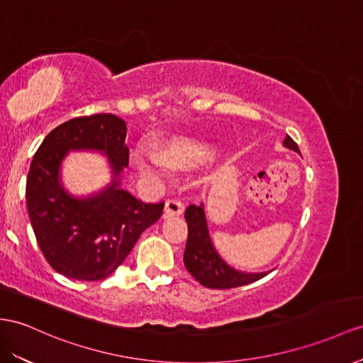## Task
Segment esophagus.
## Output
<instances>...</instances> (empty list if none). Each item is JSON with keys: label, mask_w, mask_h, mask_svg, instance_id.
<instances>
[{"label": "esophagus", "mask_w": 363, "mask_h": 363, "mask_svg": "<svg viewBox=\"0 0 363 363\" xmlns=\"http://www.w3.org/2000/svg\"><path fill=\"white\" fill-rule=\"evenodd\" d=\"M184 203L179 199H169L165 202V208H164V216L169 218V216H179L182 215L184 211Z\"/></svg>", "instance_id": "obj_1"}]
</instances>
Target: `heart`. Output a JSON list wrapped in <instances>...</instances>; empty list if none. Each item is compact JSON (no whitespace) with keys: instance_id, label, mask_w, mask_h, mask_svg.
I'll list each match as a JSON object with an SVG mask.
<instances>
[{"instance_id":"b5f03b06","label":"heart","mask_w":363,"mask_h":363,"mask_svg":"<svg viewBox=\"0 0 363 363\" xmlns=\"http://www.w3.org/2000/svg\"><path fill=\"white\" fill-rule=\"evenodd\" d=\"M208 155L210 150L207 147L181 141L170 147L167 160L155 148H150V150L138 155V162L145 173L155 176V178H169L172 173L170 165L178 167V169H189V167L207 160Z\"/></svg>"}]
</instances>
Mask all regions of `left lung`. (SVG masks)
<instances>
[{"label":"left lung","instance_id":"8db88e82","mask_svg":"<svg viewBox=\"0 0 363 363\" xmlns=\"http://www.w3.org/2000/svg\"><path fill=\"white\" fill-rule=\"evenodd\" d=\"M284 145L299 152V147L286 135ZM203 206H191L185 210V220L189 224V238L184 252V264L187 272L196 281L213 290H227L248 285L265 277L268 273H242L228 267L215 252L208 236Z\"/></svg>","mask_w":363,"mask_h":363}]
</instances>
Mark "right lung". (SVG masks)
Wrapping results in <instances>:
<instances>
[{
	"instance_id": "1",
	"label": "right lung",
	"mask_w": 363,
	"mask_h": 363,
	"mask_svg": "<svg viewBox=\"0 0 363 363\" xmlns=\"http://www.w3.org/2000/svg\"><path fill=\"white\" fill-rule=\"evenodd\" d=\"M124 119L96 113L53 128L36 150L26 182L30 224L45 261L78 281H102L132 252L143 231L161 218L164 202L145 203L118 189L119 181L89 199H73L58 182L70 148L104 150L115 176L128 165Z\"/></svg>"
}]
</instances>
